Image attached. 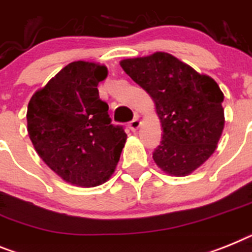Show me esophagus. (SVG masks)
<instances>
[{"label":"esophagus","mask_w":252,"mask_h":252,"mask_svg":"<svg viewBox=\"0 0 252 252\" xmlns=\"http://www.w3.org/2000/svg\"><path fill=\"white\" fill-rule=\"evenodd\" d=\"M139 126H140V121H139L137 117H135L132 121L128 122V127H130L131 131H136L139 128Z\"/></svg>","instance_id":"obj_1"}]
</instances>
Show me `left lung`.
<instances>
[{
	"label": "left lung",
	"mask_w": 252,
	"mask_h": 252,
	"mask_svg": "<svg viewBox=\"0 0 252 252\" xmlns=\"http://www.w3.org/2000/svg\"><path fill=\"white\" fill-rule=\"evenodd\" d=\"M121 67L156 103L163 135L154 162L178 177L195 171L214 153L224 127L218 84L164 52L124 60Z\"/></svg>",
	"instance_id": "left-lung-1"
}]
</instances>
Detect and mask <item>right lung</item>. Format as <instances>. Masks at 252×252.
Returning a JSON list of instances; mask_svg holds the SVG:
<instances>
[{
  "mask_svg": "<svg viewBox=\"0 0 252 252\" xmlns=\"http://www.w3.org/2000/svg\"><path fill=\"white\" fill-rule=\"evenodd\" d=\"M107 68L76 61L64 66L28 104V132L36 153L64 181L94 188L111 177L127 135L111 124L98 84Z\"/></svg>",
  "mask_w": 252,
  "mask_h": 252,
  "instance_id": "1",
  "label": "right lung"
}]
</instances>
